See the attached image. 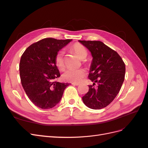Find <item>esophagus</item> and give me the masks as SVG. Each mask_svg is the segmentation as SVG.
I'll return each instance as SVG.
<instances>
[{
	"label": "esophagus",
	"mask_w": 148,
	"mask_h": 148,
	"mask_svg": "<svg viewBox=\"0 0 148 148\" xmlns=\"http://www.w3.org/2000/svg\"><path fill=\"white\" fill-rule=\"evenodd\" d=\"M71 84L74 85V86H79V83H71Z\"/></svg>",
	"instance_id": "1"
}]
</instances>
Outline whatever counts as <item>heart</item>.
<instances>
[{
  "label": "heart",
  "mask_w": 148,
  "mask_h": 148,
  "mask_svg": "<svg viewBox=\"0 0 148 148\" xmlns=\"http://www.w3.org/2000/svg\"><path fill=\"white\" fill-rule=\"evenodd\" d=\"M71 48L80 59H83L86 57L87 51L83 44L78 42L75 43L71 46ZM54 62L59 69L63 70L64 69L65 63L63 52L59 51L57 53L54 58ZM86 74V71L83 69H69L64 73L63 78L66 82L78 83L82 81Z\"/></svg>",
  "instance_id": "1"
}]
</instances>
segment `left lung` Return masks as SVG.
I'll list each match as a JSON object with an SVG mask.
<instances>
[{
  "label": "left lung",
  "mask_w": 148,
  "mask_h": 148,
  "mask_svg": "<svg viewBox=\"0 0 148 148\" xmlns=\"http://www.w3.org/2000/svg\"><path fill=\"white\" fill-rule=\"evenodd\" d=\"M93 57L89 78L94 82L83 97L92 109H101L113 101L123 83L125 65L119 53L99 41H79ZM97 82L98 86L94 85Z\"/></svg>",
  "instance_id": "left-lung-1"
}]
</instances>
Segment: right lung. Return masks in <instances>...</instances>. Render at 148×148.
<instances>
[{
    "label": "right lung",
    "instance_id": "obj_1",
    "mask_svg": "<svg viewBox=\"0 0 148 148\" xmlns=\"http://www.w3.org/2000/svg\"><path fill=\"white\" fill-rule=\"evenodd\" d=\"M71 41L44 38L30 45L21 57V85L29 100L39 108L48 109L56 106L69 85L56 80L60 75L54 58Z\"/></svg>",
    "mask_w": 148,
    "mask_h": 148
}]
</instances>
